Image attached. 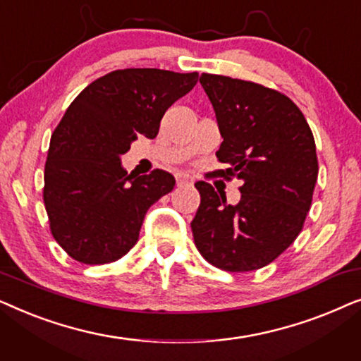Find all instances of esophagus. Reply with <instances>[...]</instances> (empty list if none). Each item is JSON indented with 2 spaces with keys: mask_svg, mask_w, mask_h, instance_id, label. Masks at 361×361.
<instances>
[{
  "mask_svg": "<svg viewBox=\"0 0 361 361\" xmlns=\"http://www.w3.org/2000/svg\"><path fill=\"white\" fill-rule=\"evenodd\" d=\"M176 184H177V187L189 185V184H194V179H192V177L187 176V174H177L176 176Z\"/></svg>",
  "mask_w": 361,
  "mask_h": 361,
  "instance_id": "obj_1",
  "label": "esophagus"
}]
</instances>
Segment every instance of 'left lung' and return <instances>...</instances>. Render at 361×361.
<instances>
[{
  "label": "left lung",
  "mask_w": 361,
  "mask_h": 361,
  "mask_svg": "<svg viewBox=\"0 0 361 361\" xmlns=\"http://www.w3.org/2000/svg\"><path fill=\"white\" fill-rule=\"evenodd\" d=\"M224 142L219 177L243 180L241 199L197 182L199 210L192 235L212 266L246 273L273 263L302 231L319 174L317 152L302 111L284 93L259 83L202 73Z\"/></svg>",
  "instance_id": "obj_1"
}]
</instances>
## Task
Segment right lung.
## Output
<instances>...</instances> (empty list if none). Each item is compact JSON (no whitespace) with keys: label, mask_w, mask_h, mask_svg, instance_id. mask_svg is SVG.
Instances as JSON below:
<instances>
[{"label":"right lung","mask_w":361,"mask_h":361,"mask_svg":"<svg viewBox=\"0 0 361 361\" xmlns=\"http://www.w3.org/2000/svg\"><path fill=\"white\" fill-rule=\"evenodd\" d=\"M197 78L161 68L113 71L67 108L49 145L42 197L51 233L71 258L106 264L136 245L147 209L176 180L162 169L128 174L120 156L140 135L154 140L167 108Z\"/></svg>","instance_id":"add662e5"}]
</instances>
